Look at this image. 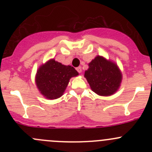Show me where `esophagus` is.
Masks as SVG:
<instances>
[{"mask_svg": "<svg viewBox=\"0 0 152 152\" xmlns=\"http://www.w3.org/2000/svg\"><path fill=\"white\" fill-rule=\"evenodd\" d=\"M76 70H77V71L79 72V73H82V67H76Z\"/></svg>", "mask_w": 152, "mask_h": 152, "instance_id": "obj_1", "label": "esophagus"}]
</instances>
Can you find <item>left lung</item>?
<instances>
[{
    "mask_svg": "<svg viewBox=\"0 0 152 152\" xmlns=\"http://www.w3.org/2000/svg\"><path fill=\"white\" fill-rule=\"evenodd\" d=\"M88 65L85 77L94 93L99 96H109L118 90L122 74L115 62L107 60L103 56H97Z\"/></svg>",
    "mask_w": 152,
    "mask_h": 152,
    "instance_id": "left-lung-1",
    "label": "left lung"
}]
</instances>
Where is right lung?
<instances>
[{
  "label": "right lung",
  "mask_w": 152,
  "mask_h": 152,
  "mask_svg": "<svg viewBox=\"0 0 152 152\" xmlns=\"http://www.w3.org/2000/svg\"><path fill=\"white\" fill-rule=\"evenodd\" d=\"M79 73L70 65L50 59L37 71L35 82L41 94L48 99H56L63 95L70 78Z\"/></svg>",
  "instance_id": "add662e5"
}]
</instances>
